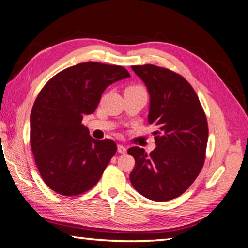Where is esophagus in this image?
Wrapping results in <instances>:
<instances>
[{"label":"esophagus","mask_w":248,"mask_h":248,"mask_svg":"<svg viewBox=\"0 0 248 248\" xmlns=\"http://www.w3.org/2000/svg\"><path fill=\"white\" fill-rule=\"evenodd\" d=\"M118 152H119L120 154H125V153H127V148H125V146L124 145H118Z\"/></svg>","instance_id":"34e87169"}]
</instances>
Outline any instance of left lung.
<instances>
[{"label": "left lung", "mask_w": 248, "mask_h": 248, "mask_svg": "<svg viewBox=\"0 0 248 248\" xmlns=\"http://www.w3.org/2000/svg\"><path fill=\"white\" fill-rule=\"evenodd\" d=\"M151 95L148 123L157 127L156 147L147 155L131 147L135 167L129 179L145 198L169 201L194 182L204 164L207 117L192 86L182 75L152 64L131 67Z\"/></svg>", "instance_id": "8db88e82"}]
</instances>
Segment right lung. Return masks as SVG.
<instances>
[{
    "mask_svg": "<svg viewBox=\"0 0 248 248\" xmlns=\"http://www.w3.org/2000/svg\"><path fill=\"white\" fill-rule=\"evenodd\" d=\"M129 76L123 66L81 62L53 76L38 94L30 144L44 182L56 193L78 195L99 182L117 145L91 137L83 116L95 111L107 86Z\"/></svg>",
    "mask_w": 248,
    "mask_h": 248,
    "instance_id": "add662e5",
    "label": "right lung"
}]
</instances>
